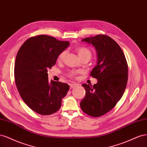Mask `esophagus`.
<instances>
[{
  "label": "esophagus",
  "mask_w": 147,
  "mask_h": 147,
  "mask_svg": "<svg viewBox=\"0 0 147 147\" xmlns=\"http://www.w3.org/2000/svg\"><path fill=\"white\" fill-rule=\"evenodd\" d=\"M76 86H77V84H76V83H72V84H69L70 88H74V87H76Z\"/></svg>",
  "instance_id": "esophagus-1"
}]
</instances>
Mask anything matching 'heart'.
<instances>
[{
	"mask_svg": "<svg viewBox=\"0 0 147 147\" xmlns=\"http://www.w3.org/2000/svg\"><path fill=\"white\" fill-rule=\"evenodd\" d=\"M76 51L80 59L87 58L90 60L92 57V54L91 51L88 48H86V47H78V48H76ZM66 54H67V51H63L62 52H61L57 57V61H59V62L63 61L65 57ZM78 71H70L68 75L69 77H74L78 74Z\"/></svg>",
	"mask_w": 147,
	"mask_h": 147,
	"instance_id": "1",
	"label": "heart"
}]
</instances>
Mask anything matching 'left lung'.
<instances>
[{"label": "left lung", "mask_w": 147, "mask_h": 147, "mask_svg": "<svg viewBox=\"0 0 147 147\" xmlns=\"http://www.w3.org/2000/svg\"><path fill=\"white\" fill-rule=\"evenodd\" d=\"M82 41L92 44L96 50L98 62L90 76L98 82L93 86L82 85L86 94L80 106L88 115L100 117L114 107L122 97L127 85L128 67L120 46L109 36L98 35Z\"/></svg>", "instance_id": "left-lung-1"}]
</instances>
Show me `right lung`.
I'll return each instance as SVG.
<instances>
[{
	"label": "right lung",
	"instance_id": "1",
	"mask_svg": "<svg viewBox=\"0 0 147 147\" xmlns=\"http://www.w3.org/2000/svg\"><path fill=\"white\" fill-rule=\"evenodd\" d=\"M69 45V41L41 35L27 40L17 54L14 69L16 87L23 101L38 114L57 111L69 88L67 84L49 82L48 74L59 54Z\"/></svg>",
	"mask_w": 147,
	"mask_h": 147
}]
</instances>
